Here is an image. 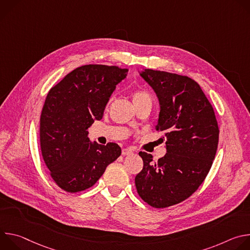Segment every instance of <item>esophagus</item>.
<instances>
[{"instance_id": "1", "label": "esophagus", "mask_w": 250, "mask_h": 250, "mask_svg": "<svg viewBox=\"0 0 250 250\" xmlns=\"http://www.w3.org/2000/svg\"><path fill=\"white\" fill-rule=\"evenodd\" d=\"M132 153V150L130 149V148H124L123 150H122V154L123 155H129V154H131Z\"/></svg>"}]
</instances>
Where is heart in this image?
I'll return each instance as SVG.
<instances>
[{
	"mask_svg": "<svg viewBox=\"0 0 250 250\" xmlns=\"http://www.w3.org/2000/svg\"><path fill=\"white\" fill-rule=\"evenodd\" d=\"M132 101L134 105L144 104V103H149L151 104V97L150 95L144 89H136L131 94Z\"/></svg>",
	"mask_w": 250,
	"mask_h": 250,
	"instance_id": "obj_1",
	"label": "heart"
}]
</instances>
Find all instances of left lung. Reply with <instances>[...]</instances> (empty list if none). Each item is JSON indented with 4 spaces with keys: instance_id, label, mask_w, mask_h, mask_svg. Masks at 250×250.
I'll return each mask as SVG.
<instances>
[{
    "instance_id": "8db88e82",
    "label": "left lung",
    "mask_w": 250,
    "mask_h": 250,
    "mask_svg": "<svg viewBox=\"0 0 250 250\" xmlns=\"http://www.w3.org/2000/svg\"><path fill=\"white\" fill-rule=\"evenodd\" d=\"M156 93L160 113L156 130L164 131L166 154L157 162L139 152L144 168L135 176L139 197L162 208L194 194L215 159L220 129L212 106L193 79L152 69L141 74Z\"/></svg>"
}]
</instances>
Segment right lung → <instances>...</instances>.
Segmentation results:
<instances>
[{
    "instance_id": "1",
    "label": "right lung",
    "mask_w": 250,
    "mask_h": 250,
    "mask_svg": "<svg viewBox=\"0 0 250 250\" xmlns=\"http://www.w3.org/2000/svg\"><path fill=\"white\" fill-rule=\"evenodd\" d=\"M127 72L118 66L83 65L49 90L41 115V149L51 178L62 190L89 189L121 155L115 142L92 144L87 129L103 118L111 95Z\"/></svg>"
}]
</instances>
